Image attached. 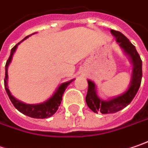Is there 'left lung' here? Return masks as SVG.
<instances>
[{"instance_id":"1","label":"left lung","mask_w":148,"mask_h":148,"mask_svg":"<svg viewBox=\"0 0 148 148\" xmlns=\"http://www.w3.org/2000/svg\"><path fill=\"white\" fill-rule=\"evenodd\" d=\"M110 32L116 37V42L119 43V45L124 49L126 54L131 57L132 62L133 64L132 79L127 91L120 96L110 99L107 101L100 100L95 93V84L90 80H88L89 87H88V92L85 97V100L87 106L95 113L98 112H100L102 114L115 113L126 107L132 102L135 95H136L142 82L143 62L135 46L121 32L115 30H111Z\"/></svg>"}]
</instances>
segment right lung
<instances>
[{"label":"right lung","instance_id":"add662e5","mask_svg":"<svg viewBox=\"0 0 148 148\" xmlns=\"http://www.w3.org/2000/svg\"><path fill=\"white\" fill-rule=\"evenodd\" d=\"M27 38H28V36L26 37L24 39H26ZM23 40H22V41H23ZM20 42H18L17 44H16L13 48H12L10 57L7 59L6 64H5V74L4 79V85L5 91H6L8 96H9V99L11 100L12 103L13 104V106H15V108L17 109L20 112H22V114H24V115H26L27 116H30V117L37 118V119H44V118L50 117V116H52L56 112L57 110L58 109V106H60L62 99H63L62 97H63V95L64 93V90H66L67 86L72 82L74 79H72V80H70L69 82L62 84L58 87V89L57 90V91L54 93V95L49 100L45 101V102H43V103H42V104H38V105H27V104L22 103L21 101H19V100H17L16 99H15L13 96L11 95V93H10L8 88H7V76H8L7 75V67H8V64H10V62L12 60V55H13L16 48L17 45Z\"/></svg>","mask_w":148,"mask_h":148}]
</instances>
